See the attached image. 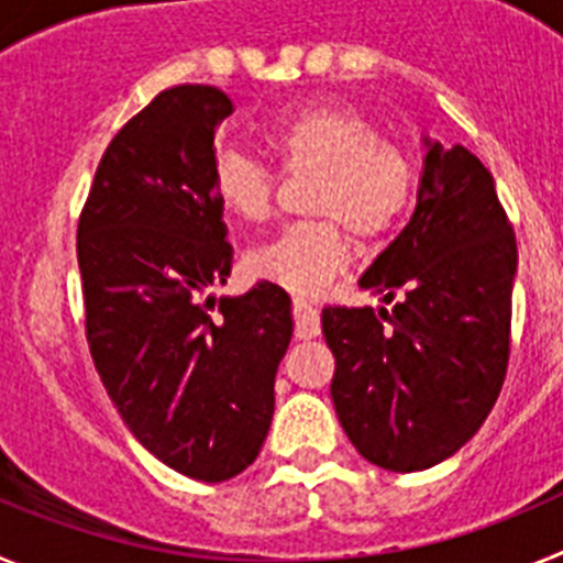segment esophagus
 <instances>
[{"label": "esophagus", "instance_id": "obj_1", "mask_svg": "<svg viewBox=\"0 0 563 563\" xmlns=\"http://www.w3.org/2000/svg\"><path fill=\"white\" fill-rule=\"evenodd\" d=\"M292 321H296V338H316L321 332V318L312 305H307L305 298L292 301Z\"/></svg>", "mask_w": 563, "mask_h": 563}]
</instances>
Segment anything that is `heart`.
Instances as JSON below:
<instances>
[{"label":"heart","mask_w":563,"mask_h":563,"mask_svg":"<svg viewBox=\"0 0 563 563\" xmlns=\"http://www.w3.org/2000/svg\"><path fill=\"white\" fill-rule=\"evenodd\" d=\"M267 152L285 174H316L310 213L318 220L278 231L247 253V271L298 296L324 290L361 242L389 236L409 211L417 168L409 148L380 137L375 123L343 103H312L285 114L267 132ZM213 197L231 217L262 222L276 197V174L239 148L211 163Z\"/></svg>","instance_id":"b5f03b06"}]
</instances>
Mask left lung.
I'll return each mask as SVG.
<instances>
[{
	"label": "left lung",
	"instance_id": "1",
	"mask_svg": "<svg viewBox=\"0 0 563 563\" xmlns=\"http://www.w3.org/2000/svg\"><path fill=\"white\" fill-rule=\"evenodd\" d=\"M409 225L357 285L386 307H324L330 391L363 460L411 474L479 431L510 357L516 236L494 177L465 146L426 137Z\"/></svg>",
	"mask_w": 563,
	"mask_h": 563
}]
</instances>
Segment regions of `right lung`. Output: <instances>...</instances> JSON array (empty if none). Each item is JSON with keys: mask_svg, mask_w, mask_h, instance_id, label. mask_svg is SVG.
<instances>
[{"mask_svg": "<svg viewBox=\"0 0 563 563\" xmlns=\"http://www.w3.org/2000/svg\"><path fill=\"white\" fill-rule=\"evenodd\" d=\"M233 112L206 84L163 89L114 134L78 220L87 341L126 429L177 474L225 482L258 456L292 338L290 296L236 298L213 134Z\"/></svg>", "mask_w": 563, "mask_h": 563, "instance_id": "1", "label": "right lung"}]
</instances>
